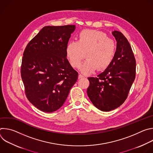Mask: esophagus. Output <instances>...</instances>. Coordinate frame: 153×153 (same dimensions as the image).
Returning <instances> with one entry per match:
<instances>
[{"label":"esophagus","instance_id":"1","mask_svg":"<svg viewBox=\"0 0 153 153\" xmlns=\"http://www.w3.org/2000/svg\"><path fill=\"white\" fill-rule=\"evenodd\" d=\"M83 77H85V76H84L83 75L81 74H79V78L80 79V78H83Z\"/></svg>","mask_w":153,"mask_h":153}]
</instances>
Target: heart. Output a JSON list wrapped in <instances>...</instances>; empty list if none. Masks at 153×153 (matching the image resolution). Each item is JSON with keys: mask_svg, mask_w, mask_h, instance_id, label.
<instances>
[{"mask_svg": "<svg viewBox=\"0 0 153 153\" xmlns=\"http://www.w3.org/2000/svg\"><path fill=\"white\" fill-rule=\"evenodd\" d=\"M116 43L109 39L103 32L84 30L78 36L77 42H70L66 48L67 56L71 66L78 68L85 57L86 59L82 65L85 74L97 70H103L110 66L116 53Z\"/></svg>", "mask_w": 153, "mask_h": 153, "instance_id": "obj_1", "label": "heart"}]
</instances>
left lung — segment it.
<instances>
[{"instance_id": "8db88e82", "label": "left lung", "mask_w": 153, "mask_h": 153, "mask_svg": "<svg viewBox=\"0 0 153 153\" xmlns=\"http://www.w3.org/2000/svg\"><path fill=\"white\" fill-rule=\"evenodd\" d=\"M112 34L117 41L112 63L97 77L88 78L87 94L102 111L113 110L123 104L136 77V62L129 42L121 32L114 31Z\"/></svg>"}]
</instances>
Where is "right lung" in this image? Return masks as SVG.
<instances>
[{
    "instance_id": "right-lung-1",
    "label": "right lung",
    "mask_w": 153,
    "mask_h": 153,
    "mask_svg": "<svg viewBox=\"0 0 153 153\" xmlns=\"http://www.w3.org/2000/svg\"><path fill=\"white\" fill-rule=\"evenodd\" d=\"M74 25L47 26L28 43L20 73L28 100L39 110L52 113L66 100L78 73L67 58Z\"/></svg>"
}]
</instances>
